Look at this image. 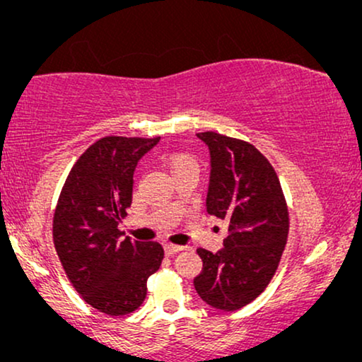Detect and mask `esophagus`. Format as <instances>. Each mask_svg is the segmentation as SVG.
Listing matches in <instances>:
<instances>
[{
  "instance_id": "34e87169",
  "label": "esophagus",
  "mask_w": 362,
  "mask_h": 362,
  "mask_svg": "<svg viewBox=\"0 0 362 362\" xmlns=\"http://www.w3.org/2000/svg\"><path fill=\"white\" fill-rule=\"evenodd\" d=\"M182 250L181 245H173V244H165V254L166 255H175L177 252Z\"/></svg>"
}]
</instances>
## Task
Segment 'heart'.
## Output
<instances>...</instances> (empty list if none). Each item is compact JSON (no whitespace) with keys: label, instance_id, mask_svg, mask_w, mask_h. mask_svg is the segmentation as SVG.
<instances>
[{"label":"heart","instance_id":"obj_1","mask_svg":"<svg viewBox=\"0 0 362 362\" xmlns=\"http://www.w3.org/2000/svg\"><path fill=\"white\" fill-rule=\"evenodd\" d=\"M185 166H196V161L187 155H175L171 158V171H176Z\"/></svg>","mask_w":362,"mask_h":362}]
</instances>
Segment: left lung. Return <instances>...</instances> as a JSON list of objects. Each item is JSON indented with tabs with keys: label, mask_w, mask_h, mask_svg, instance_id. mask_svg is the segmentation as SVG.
<instances>
[{
	"label": "left lung",
	"mask_w": 362,
	"mask_h": 362,
	"mask_svg": "<svg viewBox=\"0 0 362 362\" xmlns=\"http://www.w3.org/2000/svg\"><path fill=\"white\" fill-rule=\"evenodd\" d=\"M197 138L211 156L207 214L229 227L216 254L197 249L202 270L194 288L207 305L234 311L270 284L288 237V209L279 176L255 146L216 132Z\"/></svg>",
	"instance_id": "8db88e82"
}]
</instances>
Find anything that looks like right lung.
<instances>
[{"instance_id": "1", "label": "right lung", "mask_w": 362, "mask_h": 362, "mask_svg": "<svg viewBox=\"0 0 362 362\" xmlns=\"http://www.w3.org/2000/svg\"><path fill=\"white\" fill-rule=\"evenodd\" d=\"M158 138L105 136L88 146L69 173L54 212V245L83 300L102 313L135 311L146 296L148 276L160 269L158 242L120 239L132 204L133 173Z\"/></svg>"}]
</instances>
